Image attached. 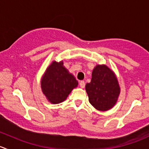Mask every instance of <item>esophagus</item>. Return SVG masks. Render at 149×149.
I'll return each mask as SVG.
<instances>
[{
  "mask_svg": "<svg viewBox=\"0 0 149 149\" xmlns=\"http://www.w3.org/2000/svg\"><path fill=\"white\" fill-rule=\"evenodd\" d=\"M79 85H80L81 88H84V87H85V82H84V81H80V83H79Z\"/></svg>",
  "mask_w": 149,
  "mask_h": 149,
  "instance_id": "esophagus-1",
  "label": "esophagus"
}]
</instances>
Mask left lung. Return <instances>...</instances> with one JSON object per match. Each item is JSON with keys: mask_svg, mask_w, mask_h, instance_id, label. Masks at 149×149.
<instances>
[{"mask_svg": "<svg viewBox=\"0 0 149 149\" xmlns=\"http://www.w3.org/2000/svg\"><path fill=\"white\" fill-rule=\"evenodd\" d=\"M88 101L95 109L107 111L118 101L120 88L114 72L105 65H97L94 68L90 83L86 85Z\"/></svg>", "mask_w": 149, "mask_h": 149, "instance_id": "left-lung-1", "label": "left lung"}]
</instances>
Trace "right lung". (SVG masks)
<instances>
[{
  "label": "right lung",
  "mask_w": 149,
  "mask_h": 149,
  "mask_svg": "<svg viewBox=\"0 0 149 149\" xmlns=\"http://www.w3.org/2000/svg\"><path fill=\"white\" fill-rule=\"evenodd\" d=\"M78 81L63 66V62L53 61L46 69L41 79V88L48 101L59 104L67 99Z\"/></svg>",
  "instance_id": "obj_1"
}]
</instances>
